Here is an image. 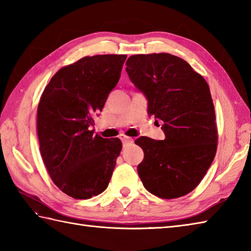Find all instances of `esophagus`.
Returning a JSON list of instances; mask_svg holds the SVG:
<instances>
[{"label":"esophagus","instance_id":"1","mask_svg":"<svg viewBox=\"0 0 251 251\" xmlns=\"http://www.w3.org/2000/svg\"><path fill=\"white\" fill-rule=\"evenodd\" d=\"M121 140L124 142V143H128V142H132V138L128 137V136H125V135H121Z\"/></svg>","mask_w":251,"mask_h":251}]
</instances>
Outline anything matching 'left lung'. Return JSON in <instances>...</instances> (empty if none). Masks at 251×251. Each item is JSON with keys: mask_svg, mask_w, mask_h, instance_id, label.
Instances as JSON below:
<instances>
[{"mask_svg": "<svg viewBox=\"0 0 251 251\" xmlns=\"http://www.w3.org/2000/svg\"><path fill=\"white\" fill-rule=\"evenodd\" d=\"M126 66L131 82L149 100L148 114L164 122V140L135 141L145 153L138 175L157 197L184 196L201 183L217 152L209 86L185 60L166 52L130 56Z\"/></svg>", "mask_w": 251, "mask_h": 251, "instance_id": "obj_1", "label": "left lung"}]
</instances>
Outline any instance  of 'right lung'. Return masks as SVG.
Listing matches in <instances>:
<instances>
[{
  "label": "right lung",
  "instance_id": "right-lung-1",
  "mask_svg": "<svg viewBox=\"0 0 251 251\" xmlns=\"http://www.w3.org/2000/svg\"><path fill=\"white\" fill-rule=\"evenodd\" d=\"M126 58L86 56L62 67L40 98L36 132L42 158L52 182L75 200L102 193L122 150L119 138L108 140L90 127L119 82Z\"/></svg>",
  "mask_w": 251,
  "mask_h": 251
}]
</instances>
